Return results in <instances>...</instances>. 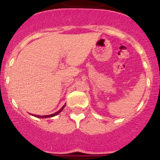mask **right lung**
<instances>
[{
	"label": "right lung",
	"mask_w": 160,
	"mask_h": 160,
	"mask_svg": "<svg viewBox=\"0 0 160 160\" xmlns=\"http://www.w3.org/2000/svg\"><path fill=\"white\" fill-rule=\"evenodd\" d=\"M65 107H66V104H65V105L63 106V107H62V108H61L58 111H57V112L54 113V114H49V115H42H42H35V114H33V115H34V116H36V117H38V118H50V117H53V116H55V115H58V114L59 113H60L61 111H62L63 109L65 108Z\"/></svg>",
	"instance_id": "1"
}]
</instances>
